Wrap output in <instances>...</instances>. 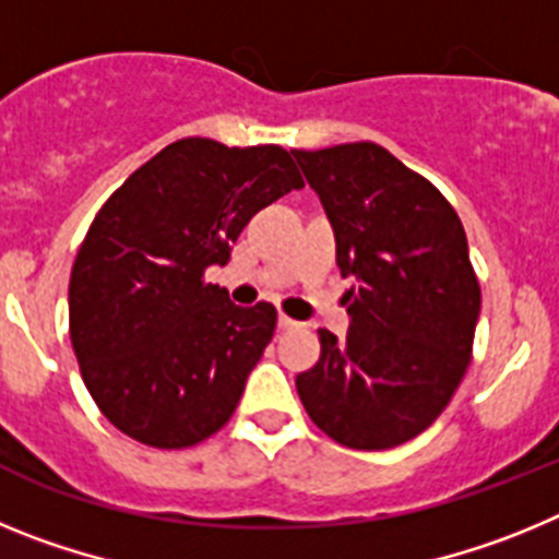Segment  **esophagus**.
<instances>
[{
    "label": "esophagus",
    "instance_id": "obj_1",
    "mask_svg": "<svg viewBox=\"0 0 559 559\" xmlns=\"http://www.w3.org/2000/svg\"><path fill=\"white\" fill-rule=\"evenodd\" d=\"M276 328H280V330H296V328H302V324L296 322V319H288V316H280V319H276Z\"/></svg>",
    "mask_w": 559,
    "mask_h": 559
}]
</instances>
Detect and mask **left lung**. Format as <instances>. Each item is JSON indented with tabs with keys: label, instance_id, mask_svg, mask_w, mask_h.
<instances>
[{
	"label": "left lung",
	"instance_id": "1",
	"mask_svg": "<svg viewBox=\"0 0 559 559\" xmlns=\"http://www.w3.org/2000/svg\"><path fill=\"white\" fill-rule=\"evenodd\" d=\"M355 276L347 338L319 330L322 358L296 374L316 426L355 451H383L445 412L473 353L481 288L445 195L374 142L290 151Z\"/></svg>",
	"mask_w": 559,
	"mask_h": 559
}]
</instances>
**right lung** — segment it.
Returning <instances> with one entry per match:
<instances>
[{
    "instance_id": "right-lung-1",
    "label": "right lung",
    "mask_w": 559,
    "mask_h": 559,
    "mask_svg": "<svg viewBox=\"0 0 559 559\" xmlns=\"http://www.w3.org/2000/svg\"><path fill=\"white\" fill-rule=\"evenodd\" d=\"M299 187L280 145L187 136L103 204L69 276V338L114 428L173 451L229 423L276 310L229 302L204 271L229 260L257 212Z\"/></svg>"
}]
</instances>
